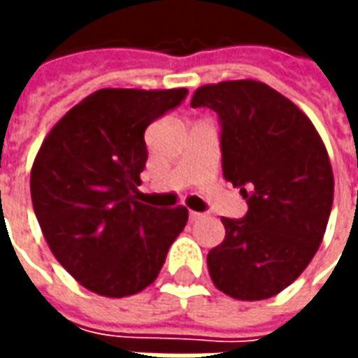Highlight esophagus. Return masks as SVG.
I'll return each instance as SVG.
<instances>
[{
  "label": "esophagus",
  "instance_id": "obj_1",
  "mask_svg": "<svg viewBox=\"0 0 358 358\" xmlns=\"http://www.w3.org/2000/svg\"><path fill=\"white\" fill-rule=\"evenodd\" d=\"M201 218H203V213H195V210L189 213V220H192V222H195V220H201Z\"/></svg>",
  "mask_w": 358,
  "mask_h": 358
}]
</instances>
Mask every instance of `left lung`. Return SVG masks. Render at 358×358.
<instances>
[{
	"mask_svg": "<svg viewBox=\"0 0 358 358\" xmlns=\"http://www.w3.org/2000/svg\"><path fill=\"white\" fill-rule=\"evenodd\" d=\"M192 107L220 118L222 174L249 205L241 220L222 217L224 241L207 255L210 280L234 299L274 297L322 243L334 203L326 145L310 118L263 82L205 84Z\"/></svg>",
	"mask_w": 358,
	"mask_h": 358,
	"instance_id": "8db88e82",
	"label": "left lung"
}]
</instances>
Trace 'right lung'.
<instances>
[{"mask_svg":"<svg viewBox=\"0 0 358 358\" xmlns=\"http://www.w3.org/2000/svg\"><path fill=\"white\" fill-rule=\"evenodd\" d=\"M186 88H103L66 113L42 141L30 171L32 205L51 253L90 292L128 297L151 285L186 207L136 199L148 161L143 134Z\"/></svg>","mask_w":358,"mask_h":358,"instance_id":"right-lung-1","label":"right lung"}]
</instances>
